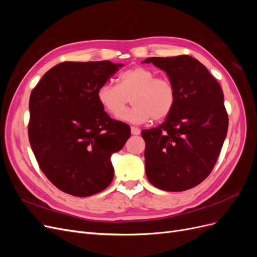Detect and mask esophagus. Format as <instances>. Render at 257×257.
<instances>
[{
	"instance_id": "34e87169",
	"label": "esophagus",
	"mask_w": 257,
	"mask_h": 257,
	"mask_svg": "<svg viewBox=\"0 0 257 257\" xmlns=\"http://www.w3.org/2000/svg\"><path fill=\"white\" fill-rule=\"evenodd\" d=\"M131 132H132V134H133V135H139V134H141V130H139L138 127H136V126H132L131 127Z\"/></svg>"
}]
</instances>
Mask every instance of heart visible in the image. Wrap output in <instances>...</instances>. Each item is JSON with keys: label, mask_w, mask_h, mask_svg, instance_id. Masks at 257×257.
Masks as SVG:
<instances>
[{"label": "heart", "mask_w": 257, "mask_h": 257, "mask_svg": "<svg viewBox=\"0 0 257 257\" xmlns=\"http://www.w3.org/2000/svg\"><path fill=\"white\" fill-rule=\"evenodd\" d=\"M155 76L151 69L143 66L124 71L118 84L107 82L100 85L96 93L98 102L107 112L119 115L123 121L141 124L151 119L164 120L175 107L176 89L170 79ZM130 98L134 106L123 112Z\"/></svg>", "instance_id": "obj_1"}]
</instances>
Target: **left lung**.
<instances>
[{
  "label": "left lung",
  "instance_id": "left-lung-1",
  "mask_svg": "<svg viewBox=\"0 0 257 257\" xmlns=\"http://www.w3.org/2000/svg\"><path fill=\"white\" fill-rule=\"evenodd\" d=\"M144 62L165 71L177 94L165 121L142 131L147 178L163 191L192 189L212 172L227 134L221 85L205 65L186 54Z\"/></svg>",
  "mask_w": 257,
  "mask_h": 257
}]
</instances>
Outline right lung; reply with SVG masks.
<instances>
[{
    "label": "right lung",
    "mask_w": 257,
    "mask_h": 257,
    "mask_svg": "<svg viewBox=\"0 0 257 257\" xmlns=\"http://www.w3.org/2000/svg\"><path fill=\"white\" fill-rule=\"evenodd\" d=\"M121 66L110 61L62 62L31 92V147L49 181L71 195L105 190L113 179L111 155L131 136L130 125L111 119L96 96Z\"/></svg>",
    "instance_id": "right-lung-1"
}]
</instances>
